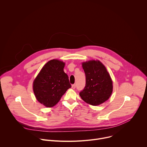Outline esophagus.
Returning <instances> with one entry per match:
<instances>
[{"instance_id":"1","label":"esophagus","mask_w":147,"mask_h":147,"mask_svg":"<svg viewBox=\"0 0 147 147\" xmlns=\"http://www.w3.org/2000/svg\"><path fill=\"white\" fill-rule=\"evenodd\" d=\"M76 84H73V85L71 86V88H72L73 89H75V88H76Z\"/></svg>"}]
</instances>
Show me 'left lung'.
Masks as SVG:
<instances>
[{
    "label": "left lung",
    "mask_w": 147,
    "mask_h": 147,
    "mask_svg": "<svg viewBox=\"0 0 147 147\" xmlns=\"http://www.w3.org/2000/svg\"><path fill=\"white\" fill-rule=\"evenodd\" d=\"M86 74V86L80 96L86 103L97 106L107 101L113 91V82L106 67L99 60L82 63Z\"/></svg>",
    "instance_id": "8db88e82"
}]
</instances>
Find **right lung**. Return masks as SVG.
Listing matches in <instances>:
<instances>
[{
    "label": "right lung",
    "instance_id": "right-lung-1",
    "mask_svg": "<svg viewBox=\"0 0 147 147\" xmlns=\"http://www.w3.org/2000/svg\"><path fill=\"white\" fill-rule=\"evenodd\" d=\"M65 63L53 59L42 68L33 82V91L38 101L48 108L54 107L71 88L69 77L64 72Z\"/></svg>",
    "mask_w": 147,
    "mask_h": 147
}]
</instances>
